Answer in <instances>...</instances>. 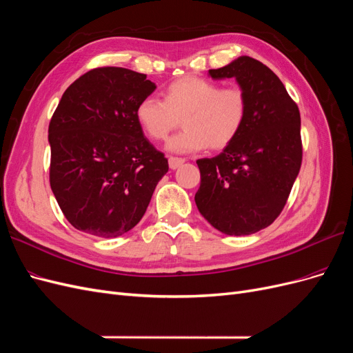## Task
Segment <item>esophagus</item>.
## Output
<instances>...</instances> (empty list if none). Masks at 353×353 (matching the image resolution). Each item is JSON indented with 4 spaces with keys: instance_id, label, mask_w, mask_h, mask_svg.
I'll return each instance as SVG.
<instances>
[{
    "instance_id": "esophagus-1",
    "label": "esophagus",
    "mask_w": 353,
    "mask_h": 353,
    "mask_svg": "<svg viewBox=\"0 0 353 353\" xmlns=\"http://www.w3.org/2000/svg\"><path fill=\"white\" fill-rule=\"evenodd\" d=\"M184 162H185V159H183V157H174V156L169 157V166H170V169H176V168H179L181 165H183Z\"/></svg>"
}]
</instances>
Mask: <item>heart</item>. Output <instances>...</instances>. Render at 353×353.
I'll list each match as a JSON object with an SVG mask.
<instances>
[{
  "instance_id": "obj_1",
  "label": "heart",
  "mask_w": 353,
  "mask_h": 353,
  "mask_svg": "<svg viewBox=\"0 0 353 353\" xmlns=\"http://www.w3.org/2000/svg\"><path fill=\"white\" fill-rule=\"evenodd\" d=\"M249 116V97L239 85L222 87L219 82L185 77L170 82L163 101L145 97L137 104L135 121L145 137L163 141L183 119L184 131L169 141L176 153L223 150L243 131Z\"/></svg>"
}]
</instances>
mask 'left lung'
Masks as SVG:
<instances>
[{
  "instance_id": "left-lung-1",
  "label": "left lung",
  "mask_w": 353,
  "mask_h": 353,
  "mask_svg": "<svg viewBox=\"0 0 353 353\" xmlns=\"http://www.w3.org/2000/svg\"><path fill=\"white\" fill-rule=\"evenodd\" d=\"M212 79L236 78L249 97V116L231 145L199 159V212L227 236H249L279 218L302 165L301 113L279 77L241 56L210 69Z\"/></svg>"
}]
</instances>
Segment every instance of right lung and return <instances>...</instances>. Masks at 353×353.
Listing matches in <instances>:
<instances>
[{
  "mask_svg": "<svg viewBox=\"0 0 353 353\" xmlns=\"http://www.w3.org/2000/svg\"><path fill=\"white\" fill-rule=\"evenodd\" d=\"M156 85L125 68L83 73L63 94L48 126L50 185L72 225L113 239L141 221L169 165L135 121Z\"/></svg>",
  "mask_w": 353,
  "mask_h": 353,
  "instance_id": "1",
  "label": "right lung"
}]
</instances>
